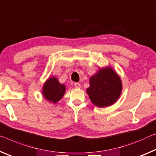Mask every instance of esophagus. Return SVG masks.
<instances>
[{"instance_id": "34e87169", "label": "esophagus", "mask_w": 156, "mask_h": 156, "mask_svg": "<svg viewBox=\"0 0 156 156\" xmlns=\"http://www.w3.org/2000/svg\"><path fill=\"white\" fill-rule=\"evenodd\" d=\"M74 86H75V87L76 88H77V89H80V84L79 83H76L75 84H74Z\"/></svg>"}]
</instances>
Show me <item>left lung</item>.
Masks as SVG:
<instances>
[{
  "label": "left lung",
  "instance_id": "left-lung-1",
  "mask_svg": "<svg viewBox=\"0 0 156 156\" xmlns=\"http://www.w3.org/2000/svg\"><path fill=\"white\" fill-rule=\"evenodd\" d=\"M122 90L120 77L112 68L106 66L90 78L87 93L94 105L104 108L114 104L119 98Z\"/></svg>",
  "mask_w": 156,
  "mask_h": 156
}]
</instances>
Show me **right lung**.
<instances>
[{"instance_id": "obj_1", "label": "right lung", "mask_w": 156, "mask_h": 156, "mask_svg": "<svg viewBox=\"0 0 156 156\" xmlns=\"http://www.w3.org/2000/svg\"><path fill=\"white\" fill-rule=\"evenodd\" d=\"M65 91V85L59 83L58 78L53 76L49 78L44 83L42 94L44 97L49 102L56 103L62 98Z\"/></svg>"}]
</instances>
